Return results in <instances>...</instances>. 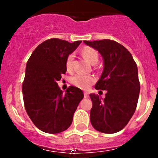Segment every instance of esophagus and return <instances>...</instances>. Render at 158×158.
I'll use <instances>...</instances> for the list:
<instances>
[{
    "instance_id": "esophagus-1",
    "label": "esophagus",
    "mask_w": 158,
    "mask_h": 158,
    "mask_svg": "<svg viewBox=\"0 0 158 158\" xmlns=\"http://www.w3.org/2000/svg\"><path fill=\"white\" fill-rule=\"evenodd\" d=\"M84 97H85V98H88L89 97L88 92H84Z\"/></svg>"
}]
</instances>
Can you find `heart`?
Listing matches in <instances>:
<instances>
[{
  "label": "heart",
  "mask_w": 158,
  "mask_h": 158,
  "mask_svg": "<svg viewBox=\"0 0 158 158\" xmlns=\"http://www.w3.org/2000/svg\"><path fill=\"white\" fill-rule=\"evenodd\" d=\"M81 54L91 64L94 65L98 63V52L93 48L88 47H84L81 51ZM73 61H74V55L73 53L69 54L66 60V68L68 72L73 71ZM95 77L92 75L76 74L70 78V82L73 85L84 90L88 89L95 82Z\"/></svg>",
  "instance_id": "obj_1"
}]
</instances>
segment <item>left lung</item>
Segmentation results:
<instances>
[{"instance_id":"1","label":"left lung","mask_w":158,"mask_h":158,"mask_svg":"<svg viewBox=\"0 0 158 158\" xmlns=\"http://www.w3.org/2000/svg\"><path fill=\"white\" fill-rule=\"evenodd\" d=\"M83 42L102 56L104 69L95 88L108 91L103 100L98 95H89L91 123L98 131L115 133L126 126L136 109L140 92L137 64L128 49L116 41Z\"/></svg>"}]
</instances>
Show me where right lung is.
Instances as JSON below:
<instances>
[{
	"label": "right lung",
	"mask_w": 158,
	"mask_h": 158,
	"mask_svg": "<svg viewBox=\"0 0 158 158\" xmlns=\"http://www.w3.org/2000/svg\"><path fill=\"white\" fill-rule=\"evenodd\" d=\"M81 43L47 40L34 49L27 63L22 85L25 109L36 127L46 133H60L69 128L84 97L77 87L69 86L63 93L57 84L66 72V58Z\"/></svg>",
	"instance_id": "add662e5"
}]
</instances>
